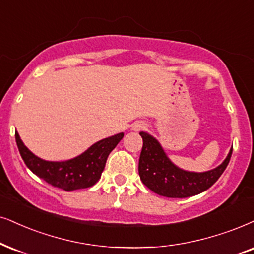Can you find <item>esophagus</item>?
<instances>
[{"label": "esophagus", "instance_id": "esophagus-1", "mask_svg": "<svg viewBox=\"0 0 254 254\" xmlns=\"http://www.w3.org/2000/svg\"><path fill=\"white\" fill-rule=\"evenodd\" d=\"M143 127H144V123H142V122H139V123H136L133 125V130H136V131L143 129Z\"/></svg>", "mask_w": 254, "mask_h": 254}]
</instances>
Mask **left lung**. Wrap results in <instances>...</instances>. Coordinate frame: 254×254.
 Returning <instances> with one entry per match:
<instances>
[{"mask_svg":"<svg viewBox=\"0 0 254 254\" xmlns=\"http://www.w3.org/2000/svg\"><path fill=\"white\" fill-rule=\"evenodd\" d=\"M143 147L138 164L140 181L155 193L168 198H186L199 194L211 188L225 171L232 149L219 166L206 172H191L176 166L163 150L158 140L147 132H139Z\"/></svg>","mask_w":254,"mask_h":254,"instance_id":"obj_1","label":"left lung"}]
</instances>
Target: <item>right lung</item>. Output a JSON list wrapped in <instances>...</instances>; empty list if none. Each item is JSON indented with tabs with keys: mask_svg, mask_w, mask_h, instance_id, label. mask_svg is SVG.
Listing matches in <instances>:
<instances>
[{
	"mask_svg": "<svg viewBox=\"0 0 254 254\" xmlns=\"http://www.w3.org/2000/svg\"><path fill=\"white\" fill-rule=\"evenodd\" d=\"M123 137V132L117 133L95 143L75 158L64 162H49L35 156L22 142L17 131L15 132L16 144L25 165L48 184L65 191L95 185L101 178L108 156Z\"/></svg>",
	"mask_w": 254,
	"mask_h": 254,
	"instance_id": "add662e5",
	"label": "right lung"
}]
</instances>
